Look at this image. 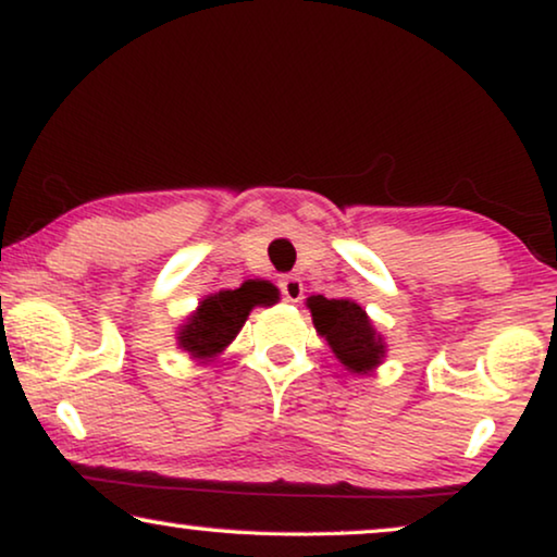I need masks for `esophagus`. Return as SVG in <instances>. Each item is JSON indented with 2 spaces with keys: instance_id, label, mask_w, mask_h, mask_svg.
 <instances>
[{
  "instance_id": "1",
  "label": "esophagus",
  "mask_w": 557,
  "mask_h": 557,
  "mask_svg": "<svg viewBox=\"0 0 557 557\" xmlns=\"http://www.w3.org/2000/svg\"><path fill=\"white\" fill-rule=\"evenodd\" d=\"M278 286H281V294H284L286 301H292V304L301 301L304 284H301L299 276H284V278L278 281Z\"/></svg>"
}]
</instances>
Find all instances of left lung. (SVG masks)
I'll return each instance as SVG.
<instances>
[{
  "instance_id": "obj_1",
  "label": "left lung",
  "mask_w": 557,
  "mask_h": 557,
  "mask_svg": "<svg viewBox=\"0 0 557 557\" xmlns=\"http://www.w3.org/2000/svg\"><path fill=\"white\" fill-rule=\"evenodd\" d=\"M307 309L317 334L326 339L345 370L352 375H370L383 364L387 355L385 337L355 299H326L317 294L307 299Z\"/></svg>"
}]
</instances>
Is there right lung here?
Here are the masks:
<instances>
[{"instance_id": "add662e5", "label": "right lung", "mask_w": 557, "mask_h": 557, "mask_svg": "<svg viewBox=\"0 0 557 557\" xmlns=\"http://www.w3.org/2000/svg\"><path fill=\"white\" fill-rule=\"evenodd\" d=\"M276 301L278 288L261 278H248L238 288L208 294L177 326V347L200 364L218 360V355H223L225 347L238 337L250 311L273 307Z\"/></svg>"}]
</instances>
